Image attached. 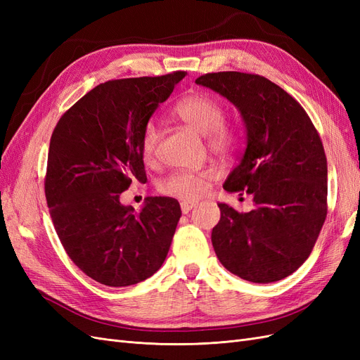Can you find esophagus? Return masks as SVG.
I'll return each instance as SVG.
<instances>
[{
    "mask_svg": "<svg viewBox=\"0 0 360 360\" xmlns=\"http://www.w3.org/2000/svg\"><path fill=\"white\" fill-rule=\"evenodd\" d=\"M180 207H181V212L186 214V213H189L193 207H195V202H192V201H183L181 204H180Z\"/></svg>",
    "mask_w": 360,
    "mask_h": 360,
    "instance_id": "obj_1",
    "label": "esophagus"
}]
</instances>
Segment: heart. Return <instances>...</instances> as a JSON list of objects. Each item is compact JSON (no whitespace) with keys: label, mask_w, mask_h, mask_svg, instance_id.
Here are the masks:
<instances>
[{"label":"heart","mask_w":360,"mask_h":360,"mask_svg":"<svg viewBox=\"0 0 360 360\" xmlns=\"http://www.w3.org/2000/svg\"><path fill=\"white\" fill-rule=\"evenodd\" d=\"M174 115L180 122L202 136H207V146L214 155L225 156L236 148L237 134L236 130L224 123L225 110L222 103L214 97L204 93H193L181 99L176 108ZM160 135L155 123H148L144 127L141 148L146 162H151L159 148ZM214 174L212 169L201 171H183L171 174L169 177L162 180L159 191L169 197H177L183 200H197L205 192L209 183L213 180Z\"/></svg>","instance_id":"obj_1"}]
</instances>
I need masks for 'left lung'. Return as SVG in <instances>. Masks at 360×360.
<instances>
[{
  "label": "left lung",
  "mask_w": 360,
  "mask_h": 360,
  "mask_svg": "<svg viewBox=\"0 0 360 360\" xmlns=\"http://www.w3.org/2000/svg\"><path fill=\"white\" fill-rule=\"evenodd\" d=\"M230 101L246 127V150L224 183L246 192L255 209L219 202L212 243L222 266L255 284L296 271L317 242L328 214V160L317 129L300 103L264 76L205 73L195 81Z\"/></svg>",
  "instance_id": "left-lung-1"
}]
</instances>
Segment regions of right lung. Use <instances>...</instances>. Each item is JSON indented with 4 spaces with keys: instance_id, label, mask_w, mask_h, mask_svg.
<instances>
[{
    "instance_id": "right-lung-1",
    "label": "right lung",
    "mask_w": 360,
    "mask_h": 360,
    "mask_svg": "<svg viewBox=\"0 0 360 360\" xmlns=\"http://www.w3.org/2000/svg\"><path fill=\"white\" fill-rule=\"evenodd\" d=\"M186 73L108 81L63 114L48 153L45 193L63 248L86 276L127 287L155 275L181 216L169 197H148L138 213L120 202L146 183L144 127Z\"/></svg>"
}]
</instances>
